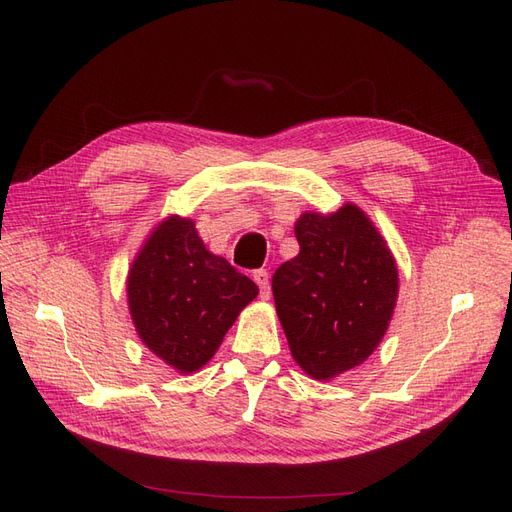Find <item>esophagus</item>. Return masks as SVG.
Instances as JSON below:
<instances>
[{"instance_id": "esophagus-1", "label": "esophagus", "mask_w": 512, "mask_h": 512, "mask_svg": "<svg viewBox=\"0 0 512 512\" xmlns=\"http://www.w3.org/2000/svg\"><path fill=\"white\" fill-rule=\"evenodd\" d=\"M253 280L259 285L261 298L268 300L270 298V276H268V272L266 270H255L253 272Z\"/></svg>"}]
</instances>
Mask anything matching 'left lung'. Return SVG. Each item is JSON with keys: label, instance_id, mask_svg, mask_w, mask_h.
<instances>
[{"label": "left lung", "instance_id": "obj_1", "mask_svg": "<svg viewBox=\"0 0 512 512\" xmlns=\"http://www.w3.org/2000/svg\"><path fill=\"white\" fill-rule=\"evenodd\" d=\"M300 253L272 276L276 315L291 355L310 378L332 381L376 351L398 302V263L368 214L302 212Z\"/></svg>", "mask_w": 512, "mask_h": 512}]
</instances>
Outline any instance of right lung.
<instances>
[{"mask_svg": "<svg viewBox=\"0 0 512 512\" xmlns=\"http://www.w3.org/2000/svg\"><path fill=\"white\" fill-rule=\"evenodd\" d=\"M127 306L144 346L178 374L202 370L257 285L206 249L189 217L163 219L131 261Z\"/></svg>", "mask_w": 512, "mask_h": 512, "instance_id": "obj_1", "label": "right lung"}]
</instances>
